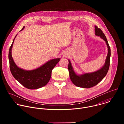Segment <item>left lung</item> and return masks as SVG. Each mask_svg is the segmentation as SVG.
I'll return each mask as SVG.
<instances>
[{
    "mask_svg": "<svg viewBox=\"0 0 124 124\" xmlns=\"http://www.w3.org/2000/svg\"><path fill=\"white\" fill-rule=\"evenodd\" d=\"M95 31L96 36H100L105 42L108 49V55L104 65L100 69L92 73H85L80 75H77L75 72L70 61L68 60V70L70 79L72 82L78 87L89 88L96 85L107 75L109 70L111 51L108 41L103 32L97 26H95Z\"/></svg>",
    "mask_w": 124,
    "mask_h": 124,
    "instance_id": "obj_1",
    "label": "left lung"
}]
</instances>
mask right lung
I'll list each match as a JSON object with an SVG mask.
<instances>
[{
	"label": "right lung",
	"mask_w": 124,
	"mask_h": 124,
	"mask_svg": "<svg viewBox=\"0 0 124 124\" xmlns=\"http://www.w3.org/2000/svg\"><path fill=\"white\" fill-rule=\"evenodd\" d=\"M24 28V26L20 31ZM16 35L10 47L8 56L10 69L13 76L22 85L29 89H36L45 86L50 79L52 69L59 62L60 58L50 60L40 67L32 70H25L19 68L15 64L12 56V48Z\"/></svg>",
	"instance_id": "right-lung-1"
}]
</instances>
